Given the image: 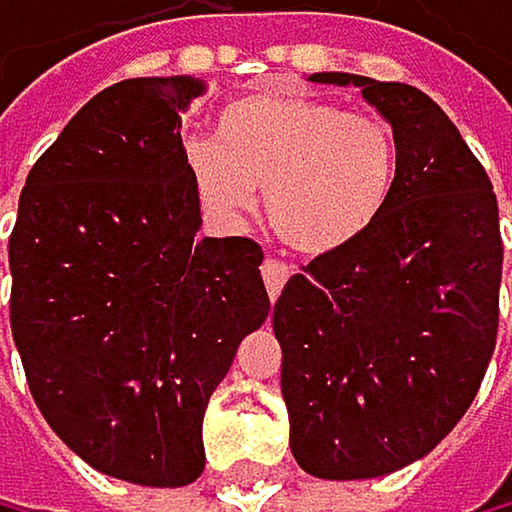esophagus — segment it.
Returning a JSON list of instances; mask_svg holds the SVG:
<instances>
[{
    "label": "esophagus",
    "mask_w": 512,
    "mask_h": 512,
    "mask_svg": "<svg viewBox=\"0 0 512 512\" xmlns=\"http://www.w3.org/2000/svg\"><path fill=\"white\" fill-rule=\"evenodd\" d=\"M288 275H291V266H285V262H278V259H266V262H262V282H266V291H269L272 301L282 295Z\"/></svg>",
    "instance_id": "obj_1"
}]
</instances>
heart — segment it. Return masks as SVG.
Returning <instances> with one entry per match:
<instances>
[{
	"instance_id": "1",
	"label": "heart",
	"mask_w": 512,
	"mask_h": 512,
	"mask_svg": "<svg viewBox=\"0 0 512 512\" xmlns=\"http://www.w3.org/2000/svg\"><path fill=\"white\" fill-rule=\"evenodd\" d=\"M192 185L211 214L240 221L266 189L285 246L327 256L362 240L401 179V137L381 115L295 92H253L217 115V140L185 144Z\"/></svg>"
}]
</instances>
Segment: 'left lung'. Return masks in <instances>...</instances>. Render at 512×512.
I'll return each instance as SVG.
<instances>
[{
	"mask_svg": "<svg viewBox=\"0 0 512 512\" xmlns=\"http://www.w3.org/2000/svg\"><path fill=\"white\" fill-rule=\"evenodd\" d=\"M307 82L362 89L401 137V179L362 240L311 259L275 301L291 455L314 478H381L433 452L481 388L497 343V195L420 89Z\"/></svg>",
	"mask_w": 512,
	"mask_h": 512,
	"instance_id": "8db88e82",
	"label": "left lung"
}]
</instances>
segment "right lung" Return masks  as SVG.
I'll use <instances>...</instances> for the list:
<instances>
[{
    "label": "right lung",
    "instance_id": "obj_1",
    "mask_svg": "<svg viewBox=\"0 0 512 512\" xmlns=\"http://www.w3.org/2000/svg\"><path fill=\"white\" fill-rule=\"evenodd\" d=\"M195 76L124 79L28 172L9 237L12 336L34 404L95 471L182 487L243 336L269 317L262 250L198 237L179 137Z\"/></svg>",
    "mask_w": 512,
    "mask_h": 512
}]
</instances>
